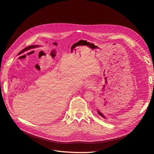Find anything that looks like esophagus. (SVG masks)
Segmentation results:
<instances>
[{"label": "esophagus", "mask_w": 154, "mask_h": 154, "mask_svg": "<svg viewBox=\"0 0 154 154\" xmlns=\"http://www.w3.org/2000/svg\"><path fill=\"white\" fill-rule=\"evenodd\" d=\"M88 86H89V87H91V85H88Z\"/></svg>", "instance_id": "obj_1"}]
</instances>
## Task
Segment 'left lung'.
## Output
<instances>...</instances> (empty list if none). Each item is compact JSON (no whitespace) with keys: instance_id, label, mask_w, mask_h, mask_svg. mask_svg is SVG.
Here are the masks:
<instances>
[{"instance_id":"left-lung-1","label":"left lung","mask_w":154,"mask_h":154,"mask_svg":"<svg viewBox=\"0 0 154 154\" xmlns=\"http://www.w3.org/2000/svg\"><path fill=\"white\" fill-rule=\"evenodd\" d=\"M97 113H98V114H99L101 117H102L103 118H105V119H106V117H105V116L102 114V113H101L99 110H97Z\"/></svg>"}]
</instances>
